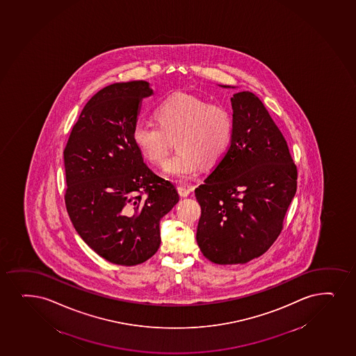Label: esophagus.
<instances>
[{
	"label": "esophagus",
	"mask_w": 356,
	"mask_h": 356,
	"mask_svg": "<svg viewBox=\"0 0 356 356\" xmlns=\"http://www.w3.org/2000/svg\"><path fill=\"white\" fill-rule=\"evenodd\" d=\"M177 191H179V194H180L181 197H188L189 193L192 192V188L188 187V186L180 184V186L177 187Z\"/></svg>",
	"instance_id": "34e87169"
}]
</instances>
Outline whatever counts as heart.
Returning <instances> with one entry per match:
<instances>
[{"label": "heart", "instance_id": "b5f03b06", "mask_svg": "<svg viewBox=\"0 0 356 356\" xmlns=\"http://www.w3.org/2000/svg\"><path fill=\"white\" fill-rule=\"evenodd\" d=\"M157 122L138 120L132 138L151 163L163 165L170 138H176L177 152L168 161L164 172L175 180L192 179L201 164L218 163L230 145L234 122L230 112L191 94L168 97L156 111Z\"/></svg>", "mask_w": 356, "mask_h": 356}]
</instances>
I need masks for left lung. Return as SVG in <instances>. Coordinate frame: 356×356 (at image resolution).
I'll use <instances>...</instances> for the list:
<instances>
[{
  "mask_svg": "<svg viewBox=\"0 0 356 356\" xmlns=\"http://www.w3.org/2000/svg\"><path fill=\"white\" fill-rule=\"evenodd\" d=\"M231 105L229 149L195 189L197 245L217 264H247L264 255L281 234L297 192V165L262 101L241 92Z\"/></svg>",
  "mask_w": 356,
  "mask_h": 356,
  "instance_id": "8db88e82",
  "label": "left lung"
}]
</instances>
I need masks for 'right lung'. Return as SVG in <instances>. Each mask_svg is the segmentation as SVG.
I'll list each match as a JSON object with an SVG mask.
<instances>
[{"instance_id": "obj_1", "label": "right lung", "mask_w": 356, "mask_h": 356, "mask_svg": "<svg viewBox=\"0 0 356 356\" xmlns=\"http://www.w3.org/2000/svg\"><path fill=\"white\" fill-rule=\"evenodd\" d=\"M145 81L111 84L84 106L64 149L67 213L97 255L120 266L159 250V220L179 193L147 167L132 138Z\"/></svg>"}]
</instances>
